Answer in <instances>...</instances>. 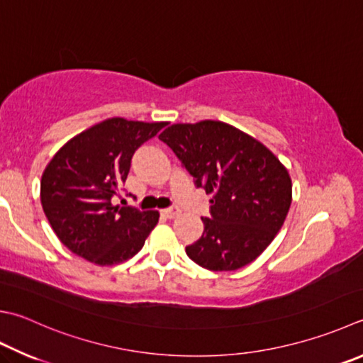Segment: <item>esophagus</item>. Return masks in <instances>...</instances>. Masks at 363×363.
<instances>
[{
    "instance_id": "1",
    "label": "esophagus",
    "mask_w": 363,
    "mask_h": 363,
    "mask_svg": "<svg viewBox=\"0 0 363 363\" xmlns=\"http://www.w3.org/2000/svg\"><path fill=\"white\" fill-rule=\"evenodd\" d=\"M162 215L166 216V218H169V220H174L175 216L180 215V208L177 207V205H172V207L164 208V210H162Z\"/></svg>"
}]
</instances>
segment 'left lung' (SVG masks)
Returning <instances> with one entry per match:
<instances>
[{"label": "left lung", "instance_id": "obj_1", "mask_svg": "<svg viewBox=\"0 0 363 363\" xmlns=\"http://www.w3.org/2000/svg\"><path fill=\"white\" fill-rule=\"evenodd\" d=\"M160 139L213 194L203 234L186 246L191 261L230 272L255 261L281 229L292 201L288 170L269 148L223 121L172 125Z\"/></svg>", "mask_w": 363, "mask_h": 363}]
</instances>
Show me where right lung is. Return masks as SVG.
Returning <instances> with one entry per match:
<instances>
[{
  "label": "right lung",
  "mask_w": 363,
  "mask_h": 363,
  "mask_svg": "<svg viewBox=\"0 0 363 363\" xmlns=\"http://www.w3.org/2000/svg\"><path fill=\"white\" fill-rule=\"evenodd\" d=\"M164 126L111 118L75 135L53 156L40 180V203L74 255L113 265L142 250L160 213L120 207L112 199L126 182L135 150Z\"/></svg>",
  "instance_id": "right-lung-1"
}]
</instances>
